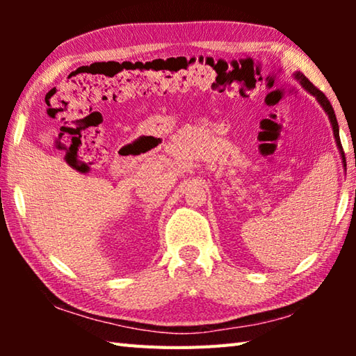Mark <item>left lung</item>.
Returning <instances> with one entry per match:
<instances>
[{"instance_id": "1", "label": "left lung", "mask_w": 356, "mask_h": 356, "mask_svg": "<svg viewBox=\"0 0 356 356\" xmlns=\"http://www.w3.org/2000/svg\"><path fill=\"white\" fill-rule=\"evenodd\" d=\"M295 78H297L301 86H303L306 91H308L311 95H314L318 104H321V106L325 110V113L328 114L331 127H333V135H334V140H336V146H337V149H339V152H341L342 163H346V155H344V150H342V144H341V138H339V125H337V120H336V114H334L333 106H331L328 99L325 97V94L318 91V89L314 86V84H312L303 74H300V72H297V74H295Z\"/></svg>"}]
</instances>
